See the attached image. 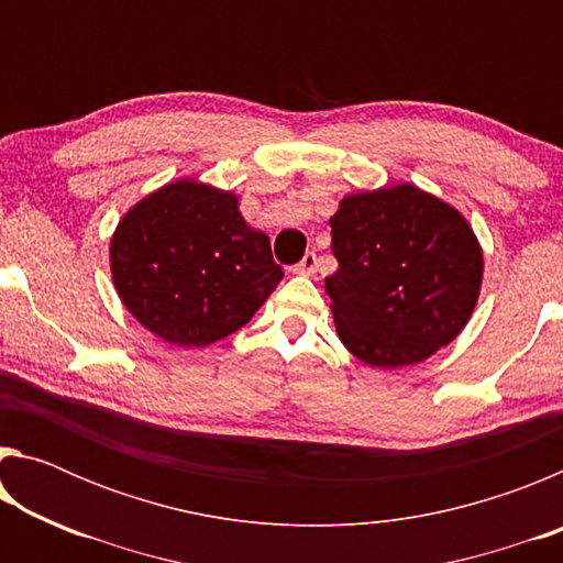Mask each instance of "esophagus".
<instances>
[{"mask_svg":"<svg viewBox=\"0 0 563 563\" xmlns=\"http://www.w3.org/2000/svg\"><path fill=\"white\" fill-rule=\"evenodd\" d=\"M316 271H318V255L316 253H305L302 261L292 268L295 275H308V278H310V275H316Z\"/></svg>","mask_w":563,"mask_h":563,"instance_id":"esophagus-1","label":"esophagus"}]
</instances>
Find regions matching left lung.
Wrapping results in <instances>:
<instances>
[{"instance_id": "1", "label": "left lung", "mask_w": 563, "mask_h": 563, "mask_svg": "<svg viewBox=\"0 0 563 563\" xmlns=\"http://www.w3.org/2000/svg\"><path fill=\"white\" fill-rule=\"evenodd\" d=\"M330 225L340 268L325 290L352 355L397 369L460 335L479 300L484 255L454 206L405 180L347 194Z\"/></svg>"}]
</instances>
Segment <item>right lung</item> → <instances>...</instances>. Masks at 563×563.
<instances>
[{
  "instance_id": "obj_1",
  "label": "right lung",
  "mask_w": 563,
  "mask_h": 563,
  "mask_svg": "<svg viewBox=\"0 0 563 563\" xmlns=\"http://www.w3.org/2000/svg\"><path fill=\"white\" fill-rule=\"evenodd\" d=\"M238 206L233 190L186 176L133 203L111 235L109 268L123 308L168 345L228 338L283 280L271 238Z\"/></svg>"
}]
</instances>
